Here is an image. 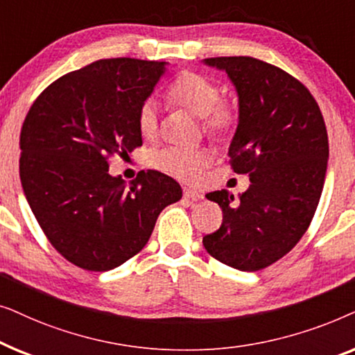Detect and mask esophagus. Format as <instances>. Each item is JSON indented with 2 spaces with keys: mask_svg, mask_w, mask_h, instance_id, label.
Masks as SVG:
<instances>
[{
  "mask_svg": "<svg viewBox=\"0 0 355 355\" xmlns=\"http://www.w3.org/2000/svg\"><path fill=\"white\" fill-rule=\"evenodd\" d=\"M184 197L191 198V200H193V202H197V200H200V198H203V193L193 191V189L184 187Z\"/></svg>",
  "mask_w": 355,
  "mask_h": 355,
  "instance_id": "34e87169",
  "label": "esophagus"
}]
</instances>
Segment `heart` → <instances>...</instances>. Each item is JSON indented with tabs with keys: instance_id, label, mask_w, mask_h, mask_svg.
Masks as SVG:
<instances>
[{
	"instance_id": "obj_1",
	"label": "heart",
	"mask_w": 355,
	"mask_h": 355,
	"mask_svg": "<svg viewBox=\"0 0 355 355\" xmlns=\"http://www.w3.org/2000/svg\"><path fill=\"white\" fill-rule=\"evenodd\" d=\"M220 96L221 90L215 80L193 71L179 74L168 90V98L173 105L198 116L203 130L211 137L223 140L230 137L236 128L237 110L232 103L221 101ZM137 128L147 139L157 135L158 111L153 100H147L139 108ZM210 162V153L203 148L168 147L150 157L153 168L186 182L198 181Z\"/></svg>"
}]
</instances>
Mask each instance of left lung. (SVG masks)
<instances>
[{"instance_id": "8db88e82", "label": "left lung", "mask_w": 355, "mask_h": 355, "mask_svg": "<svg viewBox=\"0 0 355 355\" xmlns=\"http://www.w3.org/2000/svg\"><path fill=\"white\" fill-rule=\"evenodd\" d=\"M203 62L236 87L239 123L227 155L234 173L250 178L237 200L225 189L207 193L223 223L203 245L221 263L257 271L283 259L312 221L327 174V125L307 87L279 67L250 56Z\"/></svg>"}]
</instances>
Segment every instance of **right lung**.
<instances>
[{
  "instance_id": "add662e5",
  "label": "right lung",
  "mask_w": 355,
  "mask_h": 355,
  "mask_svg": "<svg viewBox=\"0 0 355 355\" xmlns=\"http://www.w3.org/2000/svg\"><path fill=\"white\" fill-rule=\"evenodd\" d=\"M168 62L100 60L48 85L21 130L24 193L51 245L79 268L108 271L147 244L164 207L181 200L173 178L148 169L129 184L108 158L142 145L139 108Z\"/></svg>"
}]
</instances>
